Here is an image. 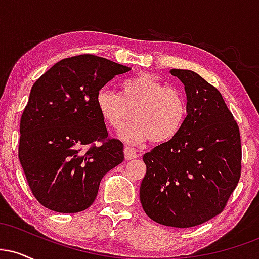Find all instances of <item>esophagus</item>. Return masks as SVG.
<instances>
[{
  "label": "esophagus",
  "mask_w": 259,
  "mask_h": 259,
  "mask_svg": "<svg viewBox=\"0 0 259 259\" xmlns=\"http://www.w3.org/2000/svg\"><path fill=\"white\" fill-rule=\"evenodd\" d=\"M124 156H125V159H135L140 156V153L134 148L125 146L124 147Z\"/></svg>",
  "instance_id": "obj_1"
}]
</instances>
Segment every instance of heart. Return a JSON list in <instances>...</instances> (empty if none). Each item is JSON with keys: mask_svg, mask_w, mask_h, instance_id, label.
I'll return each mask as SVG.
<instances>
[{"mask_svg": "<svg viewBox=\"0 0 259 259\" xmlns=\"http://www.w3.org/2000/svg\"><path fill=\"white\" fill-rule=\"evenodd\" d=\"M95 103L102 119L114 130L123 129L133 115L136 118L120 134L121 139L134 145L151 139L156 144L170 141L179 134L187 115L184 92L148 73L124 80L120 95L102 88Z\"/></svg>", "mask_w": 259, "mask_h": 259, "instance_id": "b5f03b06", "label": "heart"}]
</instances>
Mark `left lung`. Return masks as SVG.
<instances>
[{"label": "left lung", "mask_w": 259, "mask_h": 259, "mask_svg": "<svg viewBox=\"0 0 259 259\" xmlns=\"http://www.w3.org/2000/svg\"><path fill=\"white\" fill-rule=\"evenodd\" d=\"M185 86L187 115L170 141L145 153V213L159 224L191 228L223 212L241 175V139L222 94L192 70L171 69Z\"/></svg>", "instance_id": "left-lung-1"}]
</instances>
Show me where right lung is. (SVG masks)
Segmentation results:
<instances>
[{
    "label": "right lung",
    "instance_id": "right-lung-1",
    "mask_svg": "<svg viewBox=\"0 0 259 259\" xmlns=\"http://www.w3.org/2000/svg\"><path fill=\"white\" fill-rule=\"evenodd\" d=\"M129 67L94 55L64 58L32 85L20 119L18 156L35 198L78 213L94 203L102 178L124 160L96 108L97 91Z\"/></svg>",
    "mask_w": 259,
    "mask_h": 259
}]
</instances>
